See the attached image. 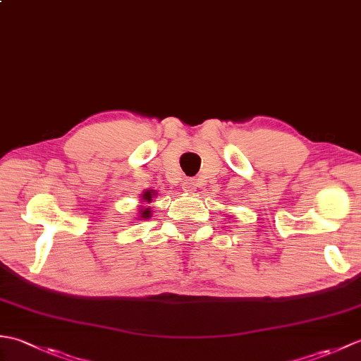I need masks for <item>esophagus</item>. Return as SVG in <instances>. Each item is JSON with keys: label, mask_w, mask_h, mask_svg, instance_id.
Returning <instances> with one entry per match:
<instances>
[{"label": "esophagus", "mask_w": 361, "mask_h": 361, "mask_svg": "<svg viewBox=\"0 0 361 361\" xmlns=\"http://www.w3.org/2000/svg\"><path fill=\"white\" fill-rule=\"evenodd\" d=\"M183 189L185 190H195V183L192 180H185V183H183Z\"/></svg>", "instance_id": "34e87169"}]
</instances>
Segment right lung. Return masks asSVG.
<instances>
[{"mask_svg": "<svg viewBox=\"0 0 361 361\" xmlns=\"http://www.w3.org/2000/svg\"><path fill=\"white\" fill-rule=\"evenodd\" d=\"M152 195H155V192H149V190H147V192H144L142 200H144V202H150V200H152ZM141 212H142L141 217H142V219H147V217L150 216V208L144 209V211H141Z\"/></svg>", "mask_w": 361, "mask_h": 361, "instance_id": "right-lung-1", "label": "right lung"}]
</instances>
